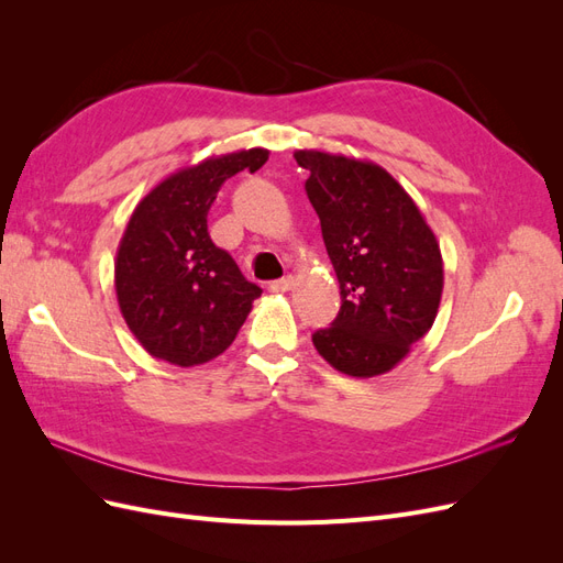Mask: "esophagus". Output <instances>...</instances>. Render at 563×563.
I'll return each instance as SVG.
<instances>
[{"mask_svg": "<svg viewBox=\"0 0 563 563\" xmlns=\"http://www.w3.org/2000/svg\"><path fill=\"white\" fill-rule=\"evenodd\" d=\"M294 284H296V279H294L291 275H286V277L277 279V282H272V284H269V291H272V294H286V291H291Z\"/></svg>", "mask_w": 563, "mask_h": 563, "instance_id": "1", "label": "esophagus"}]
</instances>
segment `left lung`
<instances>
[{
  "label": "left lung",
  "mask_w": 563,
  "mask_h": 563,
  "mask_svg": "<svg viewBox=\"0 0 563 563\" xmlns=\"http://www.w3.org/2000/svg\"><path fill=\"white\" fill-rule=\"evenodd\" d=\"M294 157L310 172L305 190L343 298L335 321L312 343L345 376H380L437 319L444 291L439 242L383 166L323 150H296Z\"/></svg>",
  "instance_id": "obj_1"
}]
</instances>
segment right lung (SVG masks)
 Segmentation results:
<instances>
[{
    "label": "right lung",
    "mask_w": 563,
    "mask_h": 563,
    "mask_svg": "<svg viewBox=\"0 0 563 563\" xmlns=\"http://www.w3.org/2000/svg\"><path fill=\"white\" fill-rule=\"evenodd\" d=\"M269 152L236 150L178 168L139 201L114 261L126 327L157 360L197 366L223 354L263 291L218 249L207 216L228 178L258 172Z\"/></svg>",
    "instance_id": "right-lung-1"
}]
</instances>
